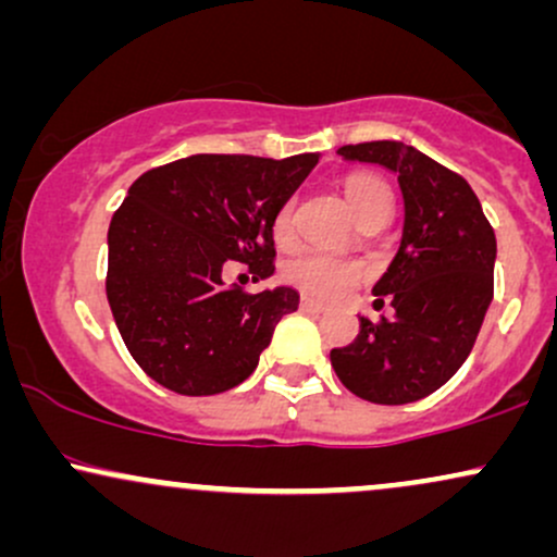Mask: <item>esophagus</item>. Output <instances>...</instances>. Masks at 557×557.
Instances as JSON below:
<instances>
[{
    "label": "esophagus",
    "mask_w": 557,
    "mask_h": 557,
    "mask_svg": "<svg viewBox=\"0 0 557 557\" xmlns=\"http://www.w3.org/2000/svg\"><path fill=\"white\" fill-rule=\"evenodd\" d=\"M300 309L309 311V314H322L324 304H322V300H314V298L304 296V298H300Z\"/></svg>",
    "instance_id": "obj_1"
}]
</instances>
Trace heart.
<instances>
[{"label": "heart", "mask_w": 557, "mask_h": 557, "mask_svg": "<svg viewBox=\"0 0 557 557\" xmlns=\"http://www.w3.org/2000/svg\"><path fill=\"white\" fill-rule=\"evenodd\" d=\"M345 198L356 216H363L369 209L393 203L389 188L385 181L374 175H354L345 181ZM274 238L277 243H287L293 238V207L285 203L274 216ZM285 280L296 285L298 290L311 293L319 298H341L350 287H356L363 280V267L356 261L330 257L322 251H304L293 257L285 264Z\"/></svg>", "instance_id": "b5f03b06"}]
</instances>
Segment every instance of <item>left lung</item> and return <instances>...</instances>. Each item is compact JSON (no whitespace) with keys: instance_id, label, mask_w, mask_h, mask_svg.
<instances>
[{"instance_id":"left-lung-1","label":"left lung","mask_w":557,"mask_h":557,"mask_svg":"<svg viewBox=\"0 0 557 557\" xmlns=\"http://www.w3.org/2000/svg\"><path fill=\"white\" fill-rule=\"evenodd\" d=\"M345 162L398 175L403 235L372 287L393 319L359 317V337L330 354L332 369L359 398L403 406L432 395L469 359L492 304L497 243L482 203L461 175L400 140L337 149Z\"/></svg>"}]
</instances>
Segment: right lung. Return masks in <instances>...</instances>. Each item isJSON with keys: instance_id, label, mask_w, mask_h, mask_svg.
Instances as JSON below:
<instances>
[{"instance_id": "right-lung-1", "label": "right lung", "mask_w": 557, "mask_h": 557, "mask_svg": "<svg viewBox=\"0 0 557 557\" xmlns=\"http://www.w3.org/2000/svg\"><path fill=\"white\" fill-rule=\"evenodd\" d=\"M317 162L194 154L131 185L107 233V300L151 380L181 395H216L253 374L300 296L290 285L243 293L222 270L243 261L253 283L272 277L274 216Z\"/></svg>"}]
</instances>
